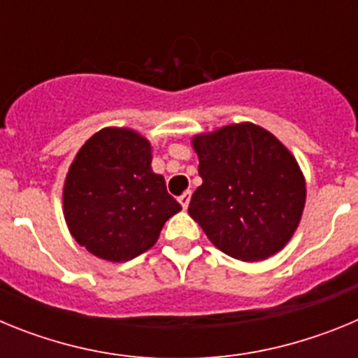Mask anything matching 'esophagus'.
<instances>
[{"mask_svg":"<svg viewBox=\"0 0 358 358\" xmlns=\"http://www.w3.org/2000/svg\"><path fill=\"white\" fill-rule=\"evenodd\" d=\"M189 199H192V192H185V194H182L181 197H179V202H181L182 210H186V208H188Z\"/></svg>","mask_w":358,"mask_h":358,"instance_id":"34e87169","label":"esophagus"}]
</instances>
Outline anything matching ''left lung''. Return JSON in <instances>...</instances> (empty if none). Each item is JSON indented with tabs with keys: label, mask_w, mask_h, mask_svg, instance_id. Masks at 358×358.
<instances>
[{
	"label": "left lung",
	"mask_w": 358,
	"mask_h": 358,
	"mask_svg": "<svg viewBox=\"0 0 358 358\" xmlns=\"http://www.w3.org/2000/svg\"><path fill=\"white\" fill-rule=\"evenodd\" d=\"M202 185L188 213L215 248L242 262L265 260L292 238L306 186L289 148L255 123L195 136Z\"/></svg>",
	"instance_id": "1"
}]
</instances>
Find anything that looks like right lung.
Returning a JSON list of instances; mask_svg holds the SVG:
<instances>
[{
	"label": "right lung",
	"mask_w": 358,
	"mask_h": 358,
	"mask_svg": "<svg viewBox=\"0 0 358 358\" xmlns=\"http://www.w3.org/2000/svg\"><path fill=\"white\" fill-rule=\"evenodd\" d=\"M150 163V143L132 129H102L77 152L62 192L64 218L73 238L91 255L132 260L181 211Z\"/></svg>",
	"instance_id": "right-lung-1"
}]
</instances>
